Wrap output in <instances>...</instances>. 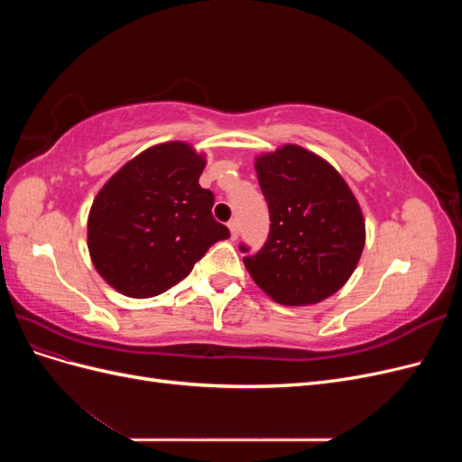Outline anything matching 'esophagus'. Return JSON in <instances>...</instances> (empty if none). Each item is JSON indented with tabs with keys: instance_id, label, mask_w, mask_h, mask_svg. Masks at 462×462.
<instances>
[{
	"instance_id": "esophagus-1",
	"label": "esophagus",
	"mask_w": 462,
	"mask_h": 462,
	"mask_svg": "<svg viewBox=\"0 0 462 462\" xmlns=\"http://www.w3.org/2000/svg\"><path fill=\"white\" fill-rule=\"evenodd\" d=\"M227 226H229V231H231V239H236V236H239V221L231 219Z\"/></svg>"
}]
</instances>
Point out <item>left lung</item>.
<instances>
[{
  "label": "left lung",
  "instance_id": "left-lung-1",
  "mask_svg": "<svg viewBox=\"0 0 462 462\" xmlns=\"http://www.w3.org/2000/svg\"><path fill=\"white\" fill-rule=\"evenodd\" d=\"M256 173L272 223L258 253L239 246L248 273L279 304L331 297L365 248V217L351 189L328 162L295 144L258 158Z\"/></svg>",
  "mask_w": 462,
  "mask_h": 462
}]
</instances>
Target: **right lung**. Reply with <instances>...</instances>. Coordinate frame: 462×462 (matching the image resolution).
Wrapping results in <instances>:
<instances>
[{"instance_id": "right-lung-1", "label": "right lung", "mask_w": 462, "mask_h": 462, "mask_svg": "<svg viewBox=\"0 0 462 462\" xmlns=\"http://www.w3.org/2000/svg\"><path fill=\"white\" fill-rule=\"evenodd\" d=\"M204 158L185 143L138 153L97 192L88 250L106 282L133 299L156 297L185 279L229 229L212 216L214 192L199 179Z\"/></svg>"}]
</instances>
